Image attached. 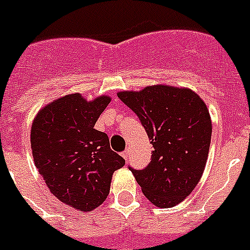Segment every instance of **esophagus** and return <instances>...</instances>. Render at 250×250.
<instances>
[{"label": "esophagus", "instance_id": "obj_1", "mask_svg": "<svg viewBox=\"0 0 250 250\" xmlns=\"http://www.w3.org/2000/svg\"><path fill=\"white\" fill-rule=\"evenodd\" d=\"M121 155H122L123 159H125V160H127V159H128V151H127V150L122 151V153H121Z\"/></svg>", "mask_w": 250, "mask_h": 250}]
</instances>
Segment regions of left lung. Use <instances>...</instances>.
Segmentation results:
<instances>
[{"label": "left lung", "mask_w": 250, "mask_h": 250, "mask_svg": "<svg viewBox=\"0 0 250 250\" xmlns=\"http://www.w3.org/2000/svg\"><path fill=\"white\" fill-rule=\"evenodd\" d=\"M117 96L138 116L154 146L148 167L130 171L154 206H176L192 192L206 167L212 134L206 104L190 88L170 85Z\"/></svg>", "instance_id": "8db88e82"}]
</instances>
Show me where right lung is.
I'll return each mask as SVG.
<instances>
[{"mask_svg":"<svg viewBox=\"0 0 250 250\" xmlns=\"http://www.w3.org/2000/svg\"><path fill=\"white\" fill-rule=\"evenodd\" d=\"M111 97L87 101L69 93L44 106L30 128L34 164L62 204L90 212L107 199L112 175L125 159L111 150L106 133L95 129Z\"/></svg>","mask_w":250,"mask_h":250,"instance_id":"1","label":"right lung"}]
</instances>
